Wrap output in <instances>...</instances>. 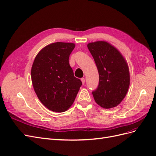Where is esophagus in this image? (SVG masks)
<instances>
[{
	"instance_id": "34e87169",
	"label": "esophagus",
	"mask_w": 156,
	"mask_h": 156,
	"mask_svg": "<svg viewBox=\"0 0 156 156\" xmlns=\"http://www.w3.org/2000/svg\"><path fill=\"white\" fill-rule=\"evenodd\" d=\"M81 80V82H82L83 84H84V83H85V79H84V78H82Z\"/></svg>"
}]
</instances>
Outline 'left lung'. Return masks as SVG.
<instances>
[{"instance_id":"obj_1","label":"left lung","mask_w":156,"mask_h":156,"mask_svg":"<svg viewBox=\"0 0 156 156\" xmlns=\"http://www.w3.org/2000/svg\"><path fill=\"white\" fill-rule=\"evenodd\" d=\"M99 73V84L92 92L94 100L104 108L119 105L126 96L130 84L129 67L115 47L105 41L87 45Z\"/></svg>"}]
</instances>
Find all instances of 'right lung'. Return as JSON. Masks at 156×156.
I'll list each match as a JSON object with an SVG mask.
<instances>
[{"mask_svg":"<svg viewBox=\"0 0 156 156\" xmlns=\"http://www.w3.org/2000/svg\"><path fill=\"white\" fill-rule=\"evenodd\" d=\"M75 47V44L66 42L48 45L37 53L32 64L33 88L42 104L53 112L66 111L82 85L69 63Z\"/></svg>","mask_w":156,"mask_h":156,"instance_id":"1","label":"right lung"}]
</instances>
